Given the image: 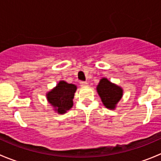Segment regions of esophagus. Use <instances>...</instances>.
Returning <instances> with one entry per match:
<instances>
[{
  "instance_id": "34e87169",
  "label": "esophagus",
  "mask_w": 161,
  "mask_h": 161,
  "mask_svg": "<svg viewBox=\"0 0 161 161\" xmlns=\"http://www.w3.org/2000/svg\"><path fill=\"white\" fill-rule=\"evenodd\" d=\"M88 85V82H84V81H81L80 82V86H86Z\"/></svg>"
}]
</instances>
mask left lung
<instances>
[{"label":"left lung","mask_w":161,"mask_h":161,"mask_svg":"<svg viewBox=\"0 0 161 161\" xmlns=\"http://www.w3.org/2000/svg\"><path fill=\"white\" fill-rule=\"evenodd\" d=\"M97 90L104 106L109 109H114L123 94L121 87L111 83L105 78L100 81Z\"/></svg>","instance_id":"obj_1"}]
</instances>
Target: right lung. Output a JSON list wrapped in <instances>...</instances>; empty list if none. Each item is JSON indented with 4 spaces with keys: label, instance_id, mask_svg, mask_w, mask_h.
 I'll return each instance as SVG.
<instances>
[{
    "label": "right lung",
    "instance_id": "obj_1",
    "mask_svg": "<svg viewBox=\"0 0 161 161\" xmlns=\"http://www.w3.org/2000/svg\"><path fill=\"white\" fill-rule=\"evenodd\" d=\"M76 86L61 81L53 90L47 95V100L52 106L56 108L59 114H64L73 106V98L75 92Z\"/></svg>",
    "mask_w": 161,
    "mask_h": 161
}]
</instances>
